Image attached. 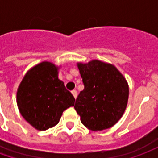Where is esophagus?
<instances>
[{
	"mask_svg": "<svg viewBox=\"0 0 158 158\" xmlns=\"http://www.w3.org/2000/svg\"><path fill=\"white\" fill-rule=\"evenodd\" d=\"M72 94H73V97L76 99V98H77V91H76L75 89L72 90Z\"/></svg>",
	"mask_w": 158,
	"mask_h": 158,
	"instance_id": "esophagus-1",
	"label": "esophagus"
}]
</instances>
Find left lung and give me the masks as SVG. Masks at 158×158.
Instances as JSON below:
<instances>
[{"label": "left lung", "mask_w": 158, "mask_h": 158, "mask_svg": "<svg viewBox=\"0 0 158 158\" xmlns=\"http://www.w3.org/2000/svg\"><path fill=\"white\" fill-rule=\"evenodd\" d=\"M85 89L74 105L80 121L87 129H109L121 118L129 99V85L111 63L92 60L77 63Z\"/></svg>", "instance_id": "obj_1"}]
</instances>
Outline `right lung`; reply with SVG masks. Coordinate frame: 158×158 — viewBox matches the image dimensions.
Here are the masks:
<instances>
[{"label":"right lung","instance_id":"add662e5","mask_svg":"<svg viewBox=\"0 0 158 158\" xmlns=\"http://www.w3.org/2000/svg\"><path fill=\"white\" fill-rule=\"evenodd\" d=\"M59 68L52 62H40L26 73L18 88L19 112L37 130L56 125L63 111L74 105V97L58 79Z\"/></svg>","mask_w":158,"mask_h":158}]
</instances>
